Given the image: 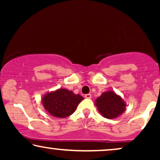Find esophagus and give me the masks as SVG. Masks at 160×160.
Segmentation results:
<instances>
[{"instance_id":"esophagus-1","label":"esophagus","mask_w":160,"mask_h":160,"mask_svg":"<svg viewBox=\"0 0 160 160\" xmlns=\"http://www.w3.org/2000/svg\"><path fill=\"white\" fill-rule=\"evenodd\" d=\"M85 98H88V99H90V98H92L91 94H87V95H85Z\"/></svg>"}]
</instances>
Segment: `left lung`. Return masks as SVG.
<instances>
[{"label":"left lung","instance_id":"obj_1","mask_svg":"<svg viewBox=\"0 0 160 160\" xmlns=\"http://www.w3.org/2000/svg\"><path fill=\"white\" fill-rule=\"evenodd\" d=\"M95 104L102 117L116 119L126 110L127 104L121 96L113 91H106L95 100Z\"/></svg>","mask_w":160,"mask_h":160}]
</instances>
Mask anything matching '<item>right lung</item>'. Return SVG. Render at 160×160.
I'll use <instances>...</instances> for the list:
<instances>
[{
    "mask_svg": "<svg viewBox=\"0 0 160 160\" xmlns=\"http://www.w3.org/2000/svg\"><path fill=\"white\" fill-rule=\"evenodd\" d=\"M84 98L76 95L67 89L60 88L49 92L42 97V104L45 110L52 117L65 118L74 113Z\"/></svg>",
    "mask_w": 160,
    "mask_h": 160,
    "instance_id": "obj_1",
    "label": "right lung"
}]
</instances>
